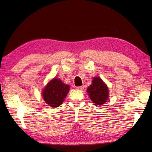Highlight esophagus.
Listing matches in <instances>:
<instances>
[{
    "mask_svg": "<svg viewBox=\"0 0 152 152\" xmlns=\"http://www.w3.org/2000/svg\"><path fill=\"white\" fill-rule=\"evenodd\" d=\"M76 88L77 89L82 90V89H83V88H84V87H83V86H78V87H76Z\"/></svg>",
    "mask_w": 152,
    "mask_h": 152,
    "instance_id": "obj_1",
    "label": "esophagus"
}]
</instances>
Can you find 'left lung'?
<instances>
[{
    "label": "left lung",
    "instance_id": "8db88e82",
    "mask_svg": "<svg viewBox=\"0 0 152 152\" xmlns=\"http://www.w3.org/2000/svg\"><path fill=\"white\" fill-rule=\"evenodd\" d=\"M87 91L95 105H102L108 98V87L98 77L93 78L92 84L88 87Z\"/></svg>",
    "mask_w": 152,
    "mask_h": 152
}]
</instances>
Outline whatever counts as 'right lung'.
<instances>
[{
	"label": "right lung",
	"instance_id": "right-lung-1",
	"mask_svg": "<svg viewBox=\"0 0 152 152\" xmlns=\"http://www.w3.org/2000/svg\"><path fill=\"white\" fill-rule=\"evenodd\" d=\"M70 86L66 85L57 78H53L48 83L42 91V96L45 102L51 107H58L64 101Z\"/></svg>",
	"mask_w": 152,
	"mask_h": 152
}]
</instances>
